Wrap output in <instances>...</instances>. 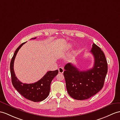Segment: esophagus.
<instances>
[{"label": "esophagus", "instance_id": "1", "mask_svg": "<svg viewBox=\"0 0 120 120\" xmlns=\"http://www.w3.org/2000/svg\"><path fill=\"white\" fill-rule=\"evenodd\" d=\"M58 72H59V73H60V74L63 73V72L64 71V69L63 67H60V68L58 69Z\"/></svg>", "mask_w": 120, "mask_h": 120}]
</instances>
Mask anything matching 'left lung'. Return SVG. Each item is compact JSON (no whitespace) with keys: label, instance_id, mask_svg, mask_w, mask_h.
<instances>
[{"label":"left lung","instance_id":"left-lung-1","mask_svg":"<svg viewBox=\"0 0 120 120\" xmlns=\"http://www.w3.org/2000/svg\"><path fill=\"white\" fill-rule=\"evenodd\" d=\"M90 52L94 57L93 67L80 71L71 63L66 64L64 72L67 92L76 100L90 98L102 89L107 73V63L103 52L93 43Z\"/></svg>","mask_w":120,"mask_h":120}]
</instances>
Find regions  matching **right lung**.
Here are the masks:
<instances>
[{
    "mask_svg": "<svg viewBox=\"0 0 120 120\" xmlns=\"http://www.w3.org/2000/svg\"><path fill=\"white\" fill-rule=\"evenodd\" d=\"M36 38H32L31 39H35ZM25 43H22L17 48L11 58L10 63L11 82L15 89L26 99L34 102L42 101L48 96L50 93L51 82L58 74V71L56 70L53 71H48L40 80L33 83L27 84L20 81L14 72V63L15 58L20 48Z\"/></svg>",
    "mask_w": 120,
    "mask_h": 120,
    "instance_id": "obj_1",
    "label": "right lung"
}]
</instances>
